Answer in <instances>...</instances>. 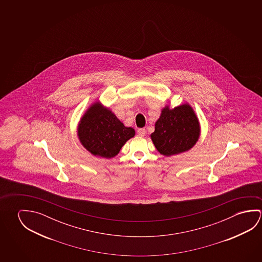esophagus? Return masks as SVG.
<instances>
[{
	"label": "esophagus",
	"mask_w": 262,
	"mask_h": 262,
	"mask_svg": "<svg viewBox=\"0 0 262 262\" xmlns=\"http://www.w3.org/2000/svg\"><path fill=\"white\" fill-rule=\"evenodd\" d=\"M137 133L139 136H142V137H143V136L145 135L146 129H144V128H141V129H138Z\"/></svg>",
	"instance_id": "esophagus-1"
}]
</instances>
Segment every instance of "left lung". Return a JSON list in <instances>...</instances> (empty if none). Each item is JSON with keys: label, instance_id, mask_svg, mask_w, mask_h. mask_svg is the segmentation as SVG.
Returning a JSON list of instances; mask_svg holds the SVG:
<instances>
[{"label": "left lung", "instance_id": "1", "mask_svg": "<svg viewBox=\"0 0 262 262\" xmlns=\"http://www.w3.org/2000/svg\"><path fill=\"white\" fill-rule=\"evenodd\" d=\"M199 122L187 104L170 110L165 107L150 137L160 154L178 155L191 149L199 137Z\"/></svg>", "mask_w": 262, "mask_h": 262}]
</instances>
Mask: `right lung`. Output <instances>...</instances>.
I'll use <instances>...</instances> for the list:
<instances>
[{
    "label": "right lung",
    "instance_id": "obj_1",
    "mask_svg": "<svg viewBox=\"0 0 262 262\" xmlns=\"http://www.w3.org/2000/svg\"><path fill=\"white\" fill-rule=\"evenodd\" d=\"M78 137L83 146L92 155L112 158L135 132L123 123L107 108L99 103L90 107L78 125Z\"/></svg>",
    "mask_w": 262,
    "mask_h": 262
}]
</instances>
